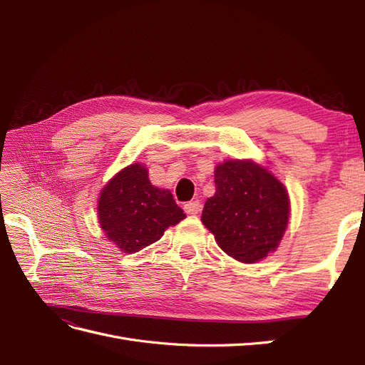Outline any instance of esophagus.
Instances as JSON below:
<instances>
[{"label":"esophagus","instance_id":"esophagus-1","mask_svg":"<svg viewBox=\"0 0 365 365\" xmlns=\"http://www.w3.org/2000/svg\"><path fill=\"white\" fill-rule=\"evenodd\" d=\"M184 212H185L187 215H192V216L200 213V212H201V204H200V201H190V202H187V204L184 205Z\"/></svg>","mask_w":365,"mask_h":365}]
</instances>
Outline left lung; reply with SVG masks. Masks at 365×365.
<instances>
[{"label": "left lung", "instance_id": "1", "mask_svg": "<svg viewBox=\"0 0 365 365\" xmlns=\"http://www.w3.org/2000/svg\"><path fill=\"white\" fill-rule=\"evenodd\" d=\"M216 193L204 204L201 220L217 245L233 259L256 263L279 247L289 220L284 185L250 160L216 165Z\"/></svg>", "mask_w": 365, "mask_h": 365}]
</instances>
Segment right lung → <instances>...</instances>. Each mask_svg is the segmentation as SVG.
Listing matches in <instances>:
<instances>
[{
	"label": "right lung",
	"instance_id": "1",
	"mask_svg": "<svg viewBox=\"0 0 365 365\" xmlns=\"http://www.w3.org/2000/svg\"><path fill=\"white\" fill-rule=\"evenodd\" d=\"M98 224L123 252H137L161 239L185 217L169 190L153 187L148 169L134 163L120 170L98 196Z\"/></svg>",
	"mask_w": 365,
	"mask_h": 365
}]
</instances>
